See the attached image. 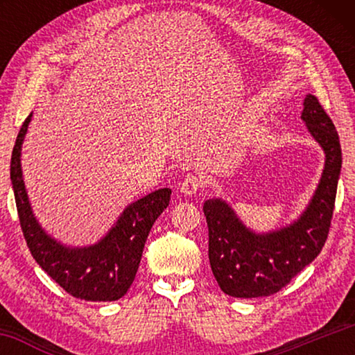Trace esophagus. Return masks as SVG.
Here are the masks:
<instances>
[{
    "instance_id": "1",
    "label": "esophagus",
    "mask_w": 355,
    "mask_h": 355,
    "mask_svg": "<svg viewBox=\"0 0 355 355\" xmlns=\"http://www.w3.org/2000/svg\"><path fill=\"white\" fill-rule=\"evenodd\" d=\"M202 184H203L202 178H199L197 175H192L191 173V175H186L182 184H180V192H182V194L186 197H191L202 188Z\"/></svg>"
}]
</instances>
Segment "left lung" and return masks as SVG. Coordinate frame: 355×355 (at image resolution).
Returning a JSON list of instances; mask_svg holds the SVG:
<instances>
[{
	"instance_id": "obj_1",
	"label": "left lung",
	"mask_w": 355,
	"mask_h": 355,
	"mask_svg": "<svg viewBox=\"0 0 355 355\" xmlns=\"http://www.w3.org/2000/svg\"><path fill=\"white\" fill-rule=\"evenodd\" d=\"M304 120L324 152V169L307 208L290 225L257 233L225 200L203 203L208 257L220 290L233 297H264L280 291L320 255L329 235L341 172V147L332 120L315 95L304 100Z\"/></svg>"
}]
</instances>
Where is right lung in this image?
Segmentation results:
<instances>
[{"instance_id": "1", "label": "right lung", "mask_w": 355, "mask_h": 355, "mask_svg": "<svg viewBox=\"0 0 355 355\" xmlns=\"http://www.w3.org/2000/svg\"><path fill=\"white\" fill-rule=\"evenodd\" d=\"M33 112L23 122L10 158V182L26 244L39 266L73 297L111 302L125 296L139 268L144 245L172 189L161 188L123 209L98 243L70 248L48 235L34 216L21 172V146Z\"/></svg>"}]
</instances>
